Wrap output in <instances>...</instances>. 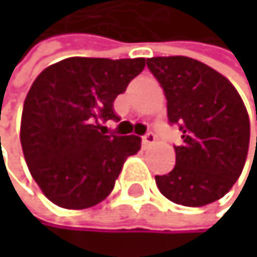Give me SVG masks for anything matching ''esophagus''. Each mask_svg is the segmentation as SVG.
<instances>
[{
  "label": "esophagus",
  "mask_w": 257,
  "mask_h": 257,
  "mask_svg": "<svg viewBox=\"0 0 257 257\" xmlns=\"http://www.w3.org/2000/svg\"><path fill=\"white\" fill-rule=\"evenodd\" d=\"M156 140V136L153 133H146L143 137H142V143L143 145H148V143H153Z\"/></svg>",
  "instance_id": "1"
}]
</instances>
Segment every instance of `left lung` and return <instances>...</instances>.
Listing matches in <instances>:
<instances>
[{"label": "left lung", "mask_w": 257, "mask_h": 257, "mask_svg": "<svg viewBox=\"0 0 257 257\" xmlns=\"http://www.w3.org/2000/svg\"><path fill=\"white\" fill-rule=\"evenodd\" d=\"M146 64L165 92L168 121L182 131L176 166L156 176L160 193L183 206L219 200L239 179L248 154L250 118L239 92L217 71L188 57H154Z\"/></svg>", "instance_id": "left-lung-1"}]
</instances>
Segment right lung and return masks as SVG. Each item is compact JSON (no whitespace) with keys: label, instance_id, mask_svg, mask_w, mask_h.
<instances>
[{"label":"right lung","instance_id":"add662e5","mask_svg":"<svg viewBox=\"0 0 257 257\" xmlns=\"http://www.w3.org/2000/svg\"><path fill=\"white\" fill-rule=\"evenodd\" d=\"M145 58L72 57L46 67L27 92L21 117L26 163L44 196L67 210L89 208L114 190L137 136H104L100 120H118L114 100Z\"/></svg>","mask_w":257,"mask_h":257}]
</instances>
